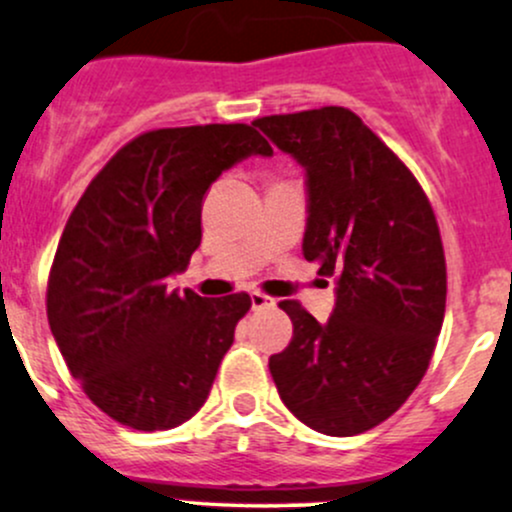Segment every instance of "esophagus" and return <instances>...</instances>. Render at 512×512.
Returning <instances> with one entry per match:
<instances>
[{
    "mask_svg": "<svg viewBox=\"0 0 512 512\" xmlns=\"http://www.w3.org/2000/svg\"><path fill=\"white\" fill-rule=\"evenodd\" d=\"M250 301H252V308H255V311H260V308H269V306H274V299H272V296L262 294V291H252V294H250Z\"/></svg>",
    "mask_w": 512,
    "mask_h": 512,
    "instance_id": "esophagus-1",
    "label": "esophagus"
}]
</instances>
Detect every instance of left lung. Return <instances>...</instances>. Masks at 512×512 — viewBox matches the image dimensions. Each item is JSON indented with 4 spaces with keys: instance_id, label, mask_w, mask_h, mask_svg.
Masks as SVG:
<instances>
[{
    "instance_id": "left-lung-1",
    "label": "left lung",
    "mask_w": 512,
    "mask_h": 512,
    "mask_svg": "<svg viewBox=\"0 0 512 512\" xmlns=\"http://www.w3.org/2000/svg\"><path fill=\"white\" fill-rule=\"evenodd\" d=\"M306 170L303 257L338 277L318 323L279 308L294 338L269 357L284 406L333 437L384 423L420 384L445 320L447 265L428 196L389 145L345 106L252 121Z\"/></svg>"
}]
</instances>
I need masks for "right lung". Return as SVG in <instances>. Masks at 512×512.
<instances>
[{"label": "right lung", "mask_w": 512, "mask_h": 512, "mask_svg": "<svg viewBox=\"0 0 512 512\" xmlns=\"http://www.w3.org/2000/svg\"><path fill=\"white\" fill-rule=\"evenodd\" d=\"M272 145L247 123L140 133L67 218L48 277V323L89 401L126 428L182 425L209 398L245 291H170L201 243V204L223 170Z\"/></svg>", "instance_id": "1"}]
</instances>
